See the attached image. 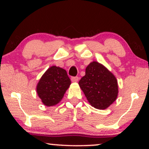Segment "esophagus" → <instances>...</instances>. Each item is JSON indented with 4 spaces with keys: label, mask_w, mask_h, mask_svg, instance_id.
<instances>
[{
    "label": "esophagus",
    "mask_w": 149,
    "mask_h": 149,
    "mask_svg": "<svg viewBox=\"0 0 149 149\" xmlns=\"http://www.w3.org/2000/svg\"><path fill=\"white\" fill-rule=\"evenodd\" d=\"M71 81H72V82H78V80H79V78H78V77H77V76L71 77Z\"/></svg>",
    "instance_id": "esophagus-1"
}]
</instances>
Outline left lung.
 <instances>
[{
  "label": "left lung",
  "instance_id": "obj_1",
  "mask_svg": "<svg viewBox=\"0 0 149 149\" xmlns=\"http://www.w3.org/2000/svg\"><path fill=\"white\" fill-rule=\"evenodd\" d=\"M78 84L89 103L95 109H106L118 97V86L116 77L97 61H92L87 66L85 75Z\"/></svg>",
  "mask_w": 149,
  "mask_h": 149
}]
</instances>
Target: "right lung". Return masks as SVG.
Listing matches in <instances>:
<instances>
[{"label":"right lung","mask_w":149,"mask_h":149,"mask_svg":"<svg viewBox=\"0 0 149 149\" xmlns=\"http://www.w3.org/2000/svg\"><path fill=\"white\" fill-rule=\"evenodd\" d=\"M71 80L66 70L52 66L42 75L37 85L36 91L44 105L52 107L62 100Z\"/></svg>","instance_id":"obj_1"}]
</instances>
